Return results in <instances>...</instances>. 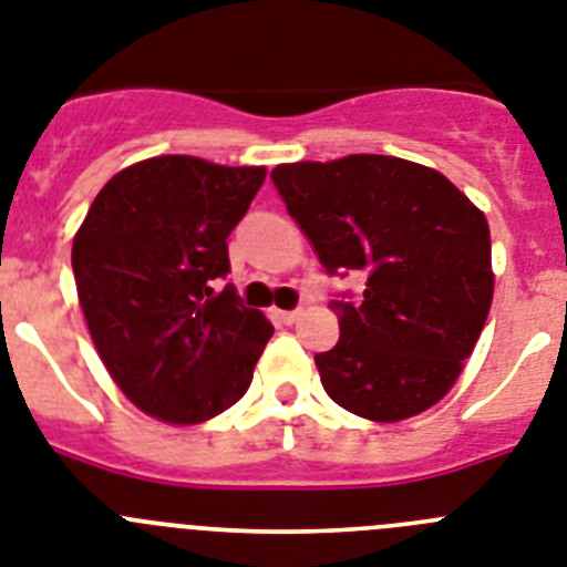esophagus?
I'll use <instances>...</instances> for the list:
<instances>
[{
	"instance_id": "esophagus-1",
	"label": "esophagus",
	"mask_w": 567,
	"mask_h": 567,
	"mask_svg": "<svg viewBox=\"0 0 567 567\" xmlns=\"http://www.w3.org/2000/svg\"><path fill=\"white\" fill-rule=\"evenodd\" d=\"M301 316H303L301 307H298V309H278V312H275V318H278L280 323H287V327H289V323L298 321Z\"/></svg>"
}]
</instances>
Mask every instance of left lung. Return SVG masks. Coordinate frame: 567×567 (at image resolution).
Here are the masks:
<instances>
[{"mask_svg":"<svg viewBox=\"0 0 567 567\" xmlns=\"http://www.w3.org/2000/svg\"><path fill=\"white\" fill-rule=\"evenodd\" d=\"M272 183L327 275L364 278L358 298L330 301L341 338L316 355L327 395L370 422L433 408L491 312L485 215L444 174L384 154L278 166Z\"/></svg>","mask_w":567,"mask_h":567,"instance_id":"8db88e82","label":"left lung"}]
</instances>
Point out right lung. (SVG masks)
<instances>
[{
	"label": "right lung",
	"instance_id": "right-lung-1",
	"mask_svg": "<svg viewBox=\"0 0 567 567\" xmlns=\"http://www.w3.org/2000/svg\"><path fill=\"white\" fill-rule=\"evenodd\" d=\"M266 168L166 154L123 168L94 197L71 249L105 370L143 413L200 424L244 399L272 323L244 307L231 235Z\"/></svg>",
	"mask_w": 567,
	"mask_h": 567
}]
</instances>
